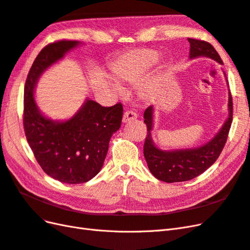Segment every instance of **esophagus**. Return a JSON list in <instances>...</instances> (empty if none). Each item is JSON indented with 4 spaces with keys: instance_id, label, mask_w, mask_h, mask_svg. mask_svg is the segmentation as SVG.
<instances>
[{
    "instance_id": "esophagus-1",
    "label": "esophagus",
    "mask_w": 250,
    "mask_h": 250,
    "mask_svg": "<svg viewBox=\"0 0 250 250\" xmlns=\"http://www.w3.org/2000/svg\"><path fill=\"white\" fill-rule=\"evenodd\" d=\"M137 118H138L137 112L133 110H127L124 112V115H123V123H127V122H129V121H132Z\"/></svg>"
}]
</instances>
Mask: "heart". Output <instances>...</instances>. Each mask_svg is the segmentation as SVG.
I'll list each match as a JSON object with an SVG mask.
<instances>
[{"label": "heart", "instance_id": "b5f03b06", "mask_svg": "<svg viewBox=\"0 0 250 250\" xmlns=\"http://www.w3.org/2000/svg\"><path fill=\"white\" fill-rule=\"evenodd\" d=\"M157 53L152 50H135L115 60L110 65V71L119 82L133 83L138 81L149 67L157 62ZM116 88L121 90L118 85ZM141 95L145 98L150 97L151 88L148 85L142 86Z\"/></svg>", "mask_w": 250, "mask_h": 250}]
</instances>
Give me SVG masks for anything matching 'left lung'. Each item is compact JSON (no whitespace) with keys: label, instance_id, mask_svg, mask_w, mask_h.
<instances>
[{"label":"left lung","instance_id":"8db88e82","mask_svg":"<svg viewBox=\"0 0 250 250\" xmlns=\"http://www.w3.org/2000/svg\"><path fill=\"white\" fill-rule=\"evenodd\" d=\"M190 42V58L206 56L223 64L215 48L208 42L188 39ZM144 122L147 125V137L144 144V156L153 176L165 183H180L191 180L202 174L213 165L220 155L229 137L232 122V98L229 93V118L221 129L206 145L190 148L165 151L157 148L152 141L151 130L153 127V106L151 105L144 112Z\"/></svg>","mask_w":250,"mask_h":250}]
</instances>
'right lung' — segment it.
Instances as JSON below:
<instances>
[{"mask_svg": "<svg viewBox=\"0 0 250 250\" xmlns=\"http://www.w3.org/2000/svg\"><path fill=\"white\" fill-rule=\"evenodd\" d=\"M79 43L59 41L44 47L29 71L24 93L22 123L37 163L52 178L71 185L86 183L100 172L123 116L121 103L104 107L89 99L62 122L44 117L37 107L33 94L39 78Z\"/></svg>", "mask_w": 250, "mask_h": 250, "instance_id": "obj_1", "label": "right lung"}]
</instances>
